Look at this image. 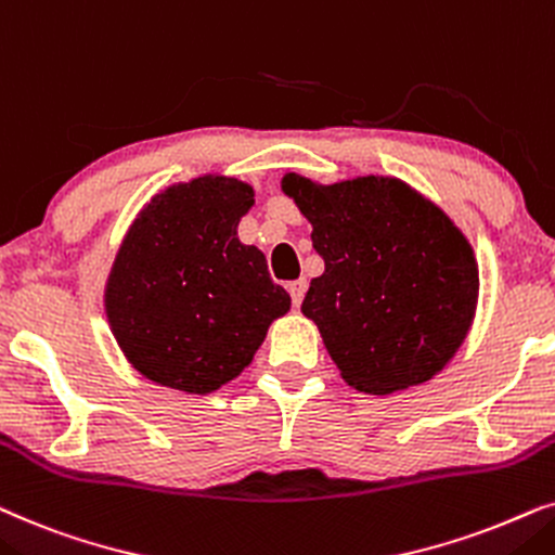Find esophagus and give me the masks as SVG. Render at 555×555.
Returning a JSON list of instances; mask_svg holds the SVG:
<instances>
[{
	"label": "esophagus",
	"instance_id": "obj_1",
	"mask_svg": "<svg viewBox=\"0 0 555 555\" xmlns=\"http://www.w3.org/2000/svg\"><path fill=\"white\" fill-rule=\"evenodd\" d=\"M289 294H292L294 307H299L301 299H305V294H307V282H305V279H297V282H292L289 284Z\"/></svg>",
	"mask_w": 555,
	"mask_h": 555
}]
</instances>
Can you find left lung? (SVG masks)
<instances>
[{"label":"left lung","instance_id":"obj_1","mask_svg":"<svg viewBox=\"0 0 555 555\" xmlns=\"http://www.w3.org/2000/svg\"><path fill=\"white\" fill-rule=\"evenodd\" d=\"M282 190L324 261L301 312L347 386L388 396L444 371L479 294L475 250L452 218L396 177L320 184L289 172Z\"/></svg>","mask_w":555,"mask_h":555}]
</instances>
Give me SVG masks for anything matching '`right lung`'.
Masks as SVG:
<instances>
[{"label": "right lung", "mask_w": 555, "mask_h": 555, "mask_svg": "<svg viewBox=\"0 0 555 555\" xmlns=\"http://www.w3.org/2000/svg\"><path fill=\"white\" fill-rule=\"evenodd\" d=\"M254 188L203 175L154 195L106 279V317L144 378L205 396L238 378L292 297L266 256L238 241Z\"/></svg>", "instance_id": "1"}]
</instances>
